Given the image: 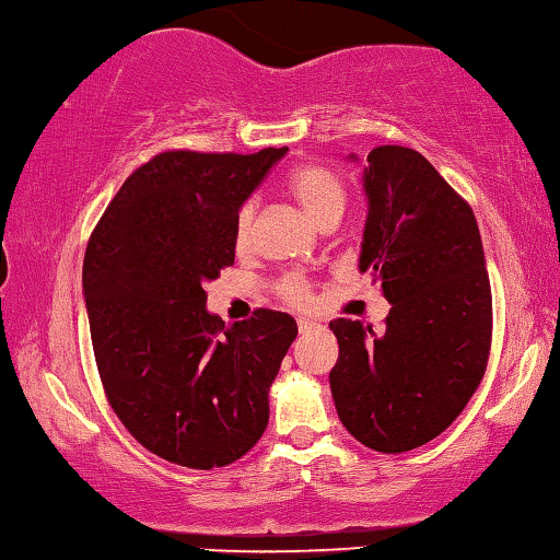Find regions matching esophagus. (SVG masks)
<instances>
[{
	"mask_svg": "<svg viewBox=\"0 0 560 560\" xmlns=\"http://www.w3.org/2000/svg\"><path fill=\"white\" fill-rule=\"evenodd\" d=\"M322 324L312 322V318H299V331L301 334H312V331H322Z\"/></svg>",
	"mask_w": 560,
	"mask_h": 560,
	"instance_id": "esophagus-1",
	"label": "esophagus"
}]
</instances>
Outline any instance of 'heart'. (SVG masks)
Returning a JSON list of instances; mask_svg holds the SVG:
<instances>
[{
	"label": "heart",
	"instance_id": "b5f03b06",
	"mask_svg": "<svg viewBox=\"0 0 560 560\" xmlns=\"http://www.w3.org/2000/svg\"><path fill=\"white\" fill-rule=\"evenodd\" d=\"M287 186L291 197L296 199L301 209L306 211L312 221L318 226L339 221L346 211V201H349V189L339 174L331 166L306 162L299 164L294 172L289 174ZM254 224H256V201L248 199L236 211L234 221V244L238 252H246L254 242ZM277 294L294 306H308L312 304V287L299 273H283L277 281Z\"/></svg>",
	"mask_w": 560,
	"mask_h": 560
}]
</instances>
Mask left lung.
<instances>
[{
    "label": "left lung",
    "mask_w": 560,
    "mask_h": 560,
    "mask_svg": "<svg viewBox=\"0 0 560 560\" xmlns=\"http://www.w3.org/2000/svg\"><path fill=\"white\" fill-rule=\"evenodd\" d=\"M366 162L359 269L381 283L392 312L381 334L351 318L328 324L339 341L328 381L353 439L404 454L446 431L481 384L491 281L471 207L429 159L386 144Z\"/></svg>",
    "instance_id": "1"
}]
</instances>
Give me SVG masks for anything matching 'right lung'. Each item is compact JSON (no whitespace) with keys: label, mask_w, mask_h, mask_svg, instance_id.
<instances>
[{"label":"right lung","mask_w":560,"mask_h":560,"mask_svg":"<svg viewBox=\"0 0 560 560\" xmlns=\"http://www.w3.org/2000/svg\"><path fill=\"white\" fill-rule=\"evenodd\" d=\"M287 152L156 154L89 236L82 283L104 394L131 436L172 464H234L269 423L296 322L256 308L224 326L203 289L234 264L236 211Z\"/></svg>","instance_id":"1"}]
</instances>
